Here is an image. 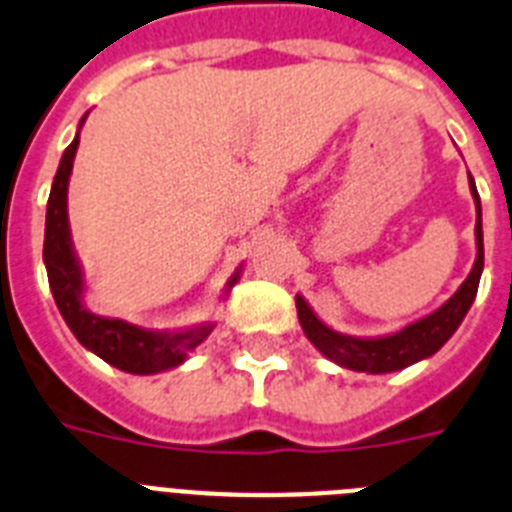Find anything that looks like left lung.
<instances>
[{
    "instance_id": "left-lung-1",
    "label": "left lung",
    "mask_w": 512,
    "mask_h": 512,
    "mask_svg": "<svg viewBox=\"0 0 512 512\" xmlns=\"http://www.w3.org/2000/svg\"><path fill=\"white\" fill-rule=\"evenodd\" d=\"M469 190L477 206V226H474V237H477V260L474 268L466 275V281L461 283L459 291L453 293L451 299L443 306L428 314V317L417 319V322L407 324L399 332L381 337H353L342 335V332L332 330L322 319L314 314L304 296L296 293V309H299V322L304 335L322 355H327L337 366L350 368V371L363 373H391L402 371V368L412 366L417 361H425L433 353L451 340V335L459 330V324L464 322L466 311L471 309L474 299H477L479 278H482L484 268V239H482V203H479L477 185L474 177L469 175Z\"/></svg>"
}]
</instances>
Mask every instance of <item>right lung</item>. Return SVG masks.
Returning <instances> with one entry per match:
<instances>
[{
	"instance_id": "1",
	"label": "right lung",
	"mask_w": 512,
	"mask_h": 512,
	"mask_svg": "<svg viewBox=\"0 0 512 512\" xmlns=\"http://www.w3.org/2000/svg\"><path fill=\"white\" fill-rule=\"evenodd\" d=\"M87 115L90 113L82 115L77 136L66 146L59 170L53 177L51 195H48L46 239H43L48 286H51L53 301L59 306L64 322L69 324V330L97 358L126 373H136V376L170 371V368H177L188 361V355L211 335L213 322L195 324L188 330H144V327L126 322V319L100 317L84 304L87 283H84L82 265H79L74 244H71L66 195H69L71 167H74V157H77L79 131L87 121ZM239 273H242V265L234 270V275L226 283V293L239 281Z\"/></svg>"
}]
</instances>
